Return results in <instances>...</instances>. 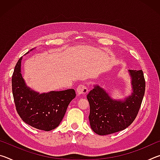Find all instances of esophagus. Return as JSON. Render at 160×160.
I'll return each instance as SVG.
<instances>
[{
  "label": "esophagus",
  "instance_id": "esophagus-1",
  "mask_svg": "<svg viewBox=\"0 0 160 160\" xmlns=\"http://www.w3.org/2000/svg\"><path fill=\"white\" fill-rule=\"evenodd\" d=\"M88 92V89L87 88V87L85 85H78L77 88V94L78 95H85Z\"/></svg>",
  "mask_w": 160,
  "mask_h": 160
}]
</instances>
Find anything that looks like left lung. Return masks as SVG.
Returning a JSON list of instances; mask_svg holds the SVG:
<instances>
[{"mask_svg": "<svg viewBox=\"0 0 160 160\" xmlns=\"http://www.w3.org/2000/svg\"><path fill=\"white\" fill-rule=\"evenodd\" d=\"M132 93L123 100L113 99L98 85L87 95L90 103L89 120L95 133L106 135L123 131L133 122L141 106L145 90L142 70H128Z\"/></svg>", "mask_w": 160, "mask_h": 160, "instance_id": "1", "label": "left lung"}]
</instances>
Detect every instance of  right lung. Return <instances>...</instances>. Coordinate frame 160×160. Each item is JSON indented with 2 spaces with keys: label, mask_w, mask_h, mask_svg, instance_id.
<instances>
[{
  "label": "right lung",
  "mask_w": 160,
  "mask_h": 160,
  "mask_svg": "<svg viewBox=\"0 0 160 160\" xmlns=\"http://www.w3.org/2000/svg\"><path fill=\"white\" fill-rule=\"evenodd\" d=\"M22 57L18 61L12 76V94L18 113L24 122L35 128L45 131L55 129L64 117L70 102L76 96L75 92L69 89L40 94L32 90L22 76Z\"/></svg>",
  "instance_id": "1"
}]
</instances>
